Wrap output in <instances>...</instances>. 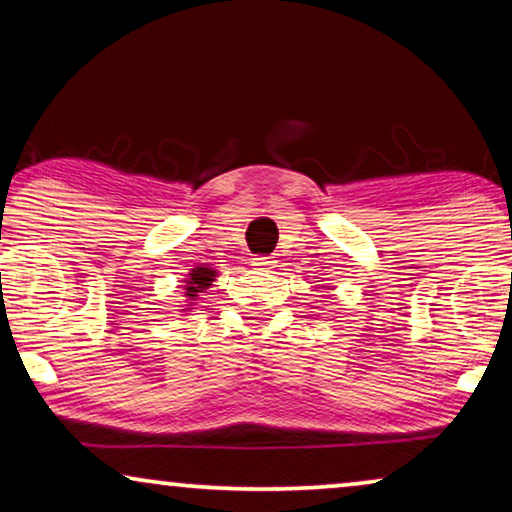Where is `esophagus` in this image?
Listing matches in <instances>:
<instances>
[{"mask_svg":"<svg viewBox=\"0 0 512 512\" xmlns=\"http://www.w3.org/2000/svg\"><path fill=\"white\" fill-rule=\"evenodd\" d=\"M254 265L258 270H272L275 268V261H272L270 256H258V258H254Z\"/></svg>","mask_w":512,"mask_h":512,"instance_id":"esophagus-1","label":"esophagus"}]
</instances>
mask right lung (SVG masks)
I'll list each match as a JSON object with an SVG mask.
<instances>
[{
	"label": "right lung",
	"instance_id": "add662e5",
	"mask_svg": "<svg viewBox=\"0 0 512 512\" xmlns=\"http://www.w3.org/2000/svg\"><path fill=\"white\" fill-rule=\"evenodd\" d=\"M216 277V270L209 268V265H198V268H193L188 272V277L184 279V296L188 298V305L184 307V312L193 310L195 305V298L200 296V293H205V289H209Z\"/></svg>",
	"mask_w": 512,
	"mask_h": 512
}]
</instances>
